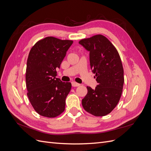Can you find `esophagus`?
Returning <instances> with one entry per match:
<instances>
[{
    "instance_id": "1",
    "label": "esophagus",
    "mask_w": 151,
    "mask_h": 151,
    "mask_svg": "<svg viewBox=\"0 0 151 151\" xmlns=\"http://www.w3.org/2000/svg\"><path fill=\"white\" fill-rule=\"evenodd\" d=\"M72 86L73 87H77V86H79L80 84L76 83V82H72Z\"/></svg>"
}]
</instances>
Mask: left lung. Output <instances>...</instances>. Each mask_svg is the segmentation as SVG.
Returning <instances> with one entry per match:
<instances>
[{"mask_svg":"<svg viewBox=\"0 0 151 151\" xmlns=\"http://www.w3.org/2000/svg\"><path fill=\"white\" fill-rule=\"evenodd\" d=\"M89 52L91 68L98 84L94 89L87 87L88 93L82 100L85 110L96 116L108 115L119 102L123 83V68L116 48L101 35L79 41Z\"/></svg>","mask_w":151,"mask_h":151,"instance_id":"obj_1","label":"left lung"}]
</instances>
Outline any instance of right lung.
<instances>
[{"label": "right lung", "instance_id": "right-lung-1", "mask_svg": "<svg viewBox=\"0 0 151 151\" xmlns=\"http://www.w3.org/2000/svg\"><path fill=\"white\" fill-rule=\"evenodd\" d=\"M72 43V40L48 36L30 50L26 72L27 95L35 110L43 116L54 118L65 110L72 85L57 78L56 70Z\"/></svg>", "mask_w": 151, "mask_h": 151}]
</instances>
